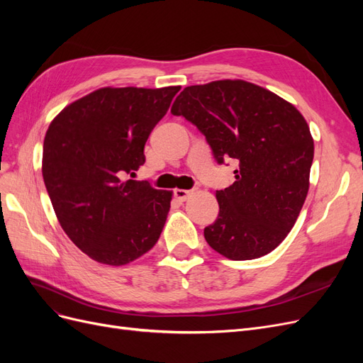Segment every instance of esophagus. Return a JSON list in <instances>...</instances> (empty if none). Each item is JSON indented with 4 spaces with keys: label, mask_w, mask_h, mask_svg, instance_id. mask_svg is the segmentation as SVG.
I'll return each instance as SVG.
<instances>
[{
    "label": "esophagus",
    "mask_w": 363,
    "mask_h": 363,
    "mask_svg": "<svg viewBox=\"0 0 363 363\" xmlns=\"http://www.w3.org/2000/svg\"><path fill=\"white\" fill-rule=\"evenodd\" d=\"M192 194H194V191H191V189H175L174 191V196L180 201H186Z\"/></svg>",
    "instance_id": "obj_1"
}]
</instances>
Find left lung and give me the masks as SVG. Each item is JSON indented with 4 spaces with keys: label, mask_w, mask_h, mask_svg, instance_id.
<instances>
[{
    "label": "left lung",
    "mask_w": 363,
    "mask_h": 363,
    "mask_svg": "<svg viewBox=\"0 0 363 363\" xmlns=\"http://www.w3.org/2000/svg\"><path fill=\"white\" fill-rule=\"evenodd\" d=\"M171 113L196 125L218 163L235 159V183L216 191L219 213L204 238L219 255L251 260L288 236L309 191L313 139L303 115L244 80L184 87Z\"/></svg>",
    "instance_id": "left-lung-1"
}]
</instances>
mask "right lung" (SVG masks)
I'll use <instances>...</instances> for the list:
<instances>
[{"label":"right lung","instance_id":"obj_1","mask_svg":"<svg viewBox=\"0 0 363 363\" xmlns=\"http://www.w3.org/2000/svg\"><path fill=\"white\" fill-rule=\"evenodd\" d=\"M180 86L101 87L67 106L43 139L42 175L65 233L84 255L121 267L156 245L172 192L125 180Z\"/></svg>","mask_w":363,"mask_h":363}]
</instances>
